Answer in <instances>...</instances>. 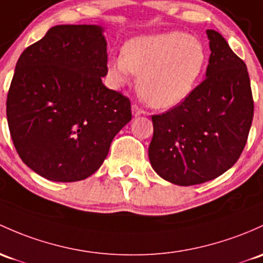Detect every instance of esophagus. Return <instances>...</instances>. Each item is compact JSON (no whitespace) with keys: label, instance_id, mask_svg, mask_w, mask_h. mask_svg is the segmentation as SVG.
I'll list each match as a JSON object with an SVG mask.
<instances>
[{"label":"esophagus","instance_id":"34e87169","mask_svg":"<svg viewBox=\"0 0 263 263\" xmlns=\"http://www.w3.org/2000/svg\"><path fill=\"white\" fill-rule=\"evenodd\" d=\"M132 111H133V115H134V117H139V115L145 114V111H144L143 109H140L139 105H137V104H133Z\"/></svg>","mask_w":263,"mask_h":263}]
</instances>
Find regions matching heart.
<instances>
[{"instance_id":"heart-1","label":"heart","mask_w":263,"mask_h":263,"mask_svg":"<svg viewBox=\"0 0 263 263\" xmlns=\"http://www.w3.org/2000/svg\"><path fill=\"white\" fill-rule=\"evenodd\" d=\"M207 65V51L198 39L182 31L139 36L111 56L108 76L117 86L139 75L138 89L157 109H171L184 101Z\"/></svg>"}]
</instances>
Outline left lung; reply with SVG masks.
I'll return each mask as SVG.
<instances>
[{"mask_svg": "<svg viewBox=\"0 0 263 263\" xmlns=\"http://www.w3.org/2000/svg\"><path fill=\"white\" fill-rule=\"evenodd\" d=\"M207 78L179 105L152 115L149 160L163 179L178 185L208 182L238 160L253 119V98L243 60L219 32L207 30Z\"/></svg>", "mask_w": 263, "mask_h": 263, "instance_id": "1", "label": "left lung"}]
</instances>
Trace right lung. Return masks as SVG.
Returning a JSON list of instances; mask_svg holds the SVG:
<instances>
[{"label": "right lung", "mask_w": 263, "mask_h": 263, "mask_svg": "<svg viewBox=\"0 0 263 263\" xmlns=\"http://www.w3.org/2000/svg\"><path fill=\"white\" fill-rule=\"evenodd\" d=\"M106 64L105 37L95 25L53 26L20 56L7 123L22 162L41 177L76 182L94 174L132 120L130 100L101 81Z\"/></svg>", "instance_id": "obj_1"}]
</instances>
